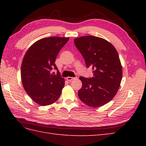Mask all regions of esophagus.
<instances>
[{"label":"esophagus","mask_w":146,"mask_h":146,"mask_svg":"<svg viewBox=\"0 0 146 146\" xmlns=\"http://www.w3.org/2000/svg\"><path fill=\"white\" fill-rule=\"evenodd\" d=\"M74 79H75V78H73V77H70V76H68V77H67V78H66V80H68V81H69V82H71V80H73Z\"/></svg>","instance_id":"obj_1"}]
</instances>
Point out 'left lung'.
Here are the masks:
<instances>
[{
	"mask_svg": "<svg viewBox=\"0 0 146 146\" xmlns=\"http://www.w3.org/2000/svg\"><path fill=\"white\" fill-rule=\"evenodd\" d=\"M74 42L94 73L90 78L80 77L82 87L78 97L89 107L103 106L112 100L120 85L122 67L119 54L110 42L98 37L82 36Z\"/></svg>",
	"mask_w": 146,
	"mask_h": 146,
	"instance_id": "obj_1",
	"label": "left lung"
}]
</instances>
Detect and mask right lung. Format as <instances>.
<instances>
[{
  "instance_id": "obj_1",
  "label": "right lung",
  "mask_w": 146,
  "mask_h": 146,
  "mask_svg": "<svg viewBox=\"0 0 146 146\" xmlns=\"http://www.w3.org/2000/svg\"><path fill=\"white\" fill-rule=\"evenodd\" d=\"M69 38L49 37L38 40L30 46L21 64V81L25 91L32 100L41 106L54 103L60 97L64 79L54 62L59 51Z\"/></svg>"
}]
</instances>
